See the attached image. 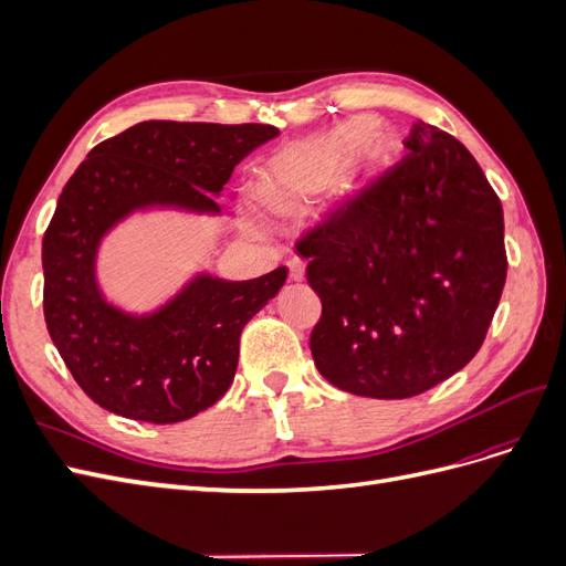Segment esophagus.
I'll return each instance as SVG.
<instances>
[{
    "label": "esophagus",
    "instance_id": "34e87169",
    "mask_svg": "<svg viewBox=\"0 0 566 566\" xmlns=\"http://www.w3.org/2000/svg\"><path fill=\"white\" fill-rule=\"evenodd\" d=\"M287 276L290 281H304V262L300 256H293V260H287Z\"/></svg>",
    "mask_w": 566,
    "mask_h": 566
}]
</instances>
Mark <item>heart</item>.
Segmentation results:
<instances>
[{"mask_svg":"<svg viewBox=\"0 0 566 566\" xmlns=\"http://www.w3.org/2000/svg\"><path fill=\"white\" fill-rule=\"evenodd\" d=\"M373 127L370 117H354L339 125L331 134L321 136L316 142L293 144L281 150L266 167V175L260 186L262 202L273 212H295L302 202L321 193L328 188L335 177L342 172V167L349 163L354 150L361 144L368 129ZM389 153L387 142L375 139L366 148L364 158V172H373L385 156ZM250 227L256 233H271L273 219L260 208V205H250L248 208Z\"/></svg>","mask_w":566,"mask_h":566,"instance_id":"obj_1","label":"heart"}]
</instances>
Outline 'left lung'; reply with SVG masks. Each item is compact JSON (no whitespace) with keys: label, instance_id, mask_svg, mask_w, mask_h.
Segmentation results:
<instances>
[{"label":"left lung","instance_id":"left-lung-1","mask_svg":"<svg viewBox=\"0 0 566 566\" xmlns=\"http://www.w3.org/2000/svg\"><path fill=\"white\" fill-rule=\"evenodd\" d=\"M403 146L297 243L323 304L314 364L356 397L408 399L465 368L505 285L503 205L472 153L422 119Z\"/></svg>","mask_w":566,"mask_h":566}]
</instances>
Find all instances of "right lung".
<instances>
[{
  "label": "right lung",
  "mask_w": 566,
  "mask_h": 566,
  "mask_svg": "<svg viewBox=\"0 0 566 566\" xmlns=\"http://www.w3.org/2000/svg\"><path fill=\"white\" fill-rule=\"evenodd\" d=\"M279 134L271 125L148 119L90 150L63 186L42 241L46 331L75 382L101 408L169 424L198 416L233 382L245 323L287 279L198 273L148 314L106 300L96 279L101 241L134 212L219 214L233 167Z\"/></svg>",
  "instance_id": "add662e5"
}]
</instances>
